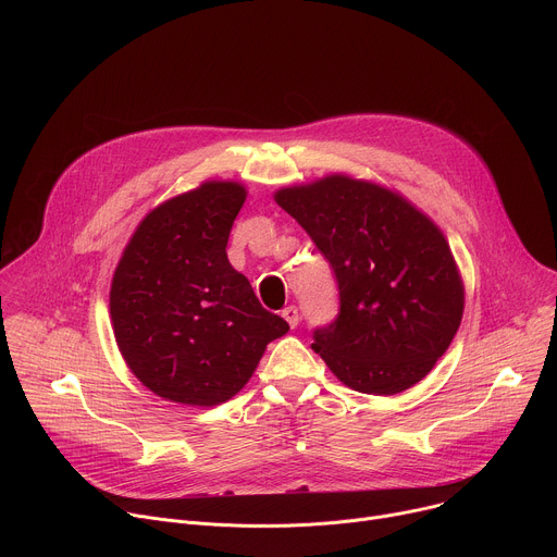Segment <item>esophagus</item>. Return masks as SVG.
Returning <instances> with one entry per match:
<instances>
[{
	"label": "esophagus",
	"instance_id": "obj_1",
	"mask_svg": "<svg viewBox=\"0 0 557 557\" xmlns=\"http://www.w3.org/2000/svg\"><path fill=\"white\" fill-rule=\"evenodd\" d=\"M282 317H284V320L288 322V326L290 329H295L297 324H299V310H297V306H286L284 310H282Z\"/></svg>",
	"mask_w": 557,
	"mask_h": 557
}]
</instances>
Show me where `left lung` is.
Masks as SVG:
<instances>
[{
    "mask_svg": "<svg viewBox=\"0 0 557 557\" xmlns=\"http://www.w3.org/2000/svg\"><path fill=\"white\" fill-rule=\"evenodd\" d=\"M331 262L337 320L312 333V350L348 387L399 394L449 348L465 288L443 231L381 185L333 174L275 191Z\"/></svg>",
    "mask_w": 557,
    "mask_h": 557,
    "instance_id": "1",
    "label": "left lung"
}]
</instances>
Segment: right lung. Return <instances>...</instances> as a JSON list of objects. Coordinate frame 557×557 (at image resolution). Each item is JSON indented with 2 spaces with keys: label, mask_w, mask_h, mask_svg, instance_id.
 I'll return each mask as SVG.
<instances>
[{
  "label": "right lung",
  "mask_w": 557,
  "mask_h": 557,
  "mask_svg": "<svg viewBox=\"0 0 557 557\" xmlns=\"http://www.w3.org/2000/svg\"><path fill=\"white\" fill-rule=\"evenodd\" d=\"M247 189L207 181L149 211L119 260L110 314L119 350L153 394L211 408L240 392L288 324L226 258Z\"/></svg>",
  "instance_id": "obj_1"
}]
</instances>
